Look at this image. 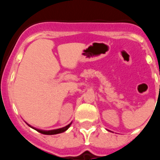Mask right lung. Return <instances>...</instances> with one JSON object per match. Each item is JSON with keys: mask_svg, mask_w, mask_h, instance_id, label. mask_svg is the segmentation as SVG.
I'll use <instances>...</instances> for the list:
<instances>
[{"mask_svg": "<svg viewBox=\"0 0 160 160\" xmlns=\"http://www.w3.org/2000/svg\"><path fill=\"white\" fill-rule=\"evenodd\" d=\"M28 125H29V124H28ZM70 125H71V123H70L69 125L66 126V127H64V128H59V129H56V130H51V131H43V130L36 129V128H32L30 125H29V126L30 127V128H33L34 130H36V131H38V132H40V133H42V134H43V135H56V134H59V133H62V132H64V131H66L68 128H70Z\"/></svg>", "mask_w": 160, "mask_h": 160, "instance_id": "add662e5", "label": "right lung"}]
</instances>
